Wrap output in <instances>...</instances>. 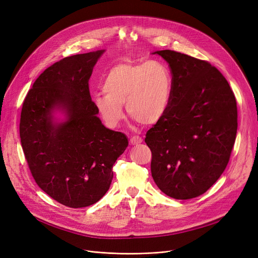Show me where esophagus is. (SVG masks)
I'll return each instance as SVG.
<instances>
[{
  "label": "esophagus",
  "mask_w": 258,
  "mask_h": 258,
  "mask_svg": "<svg viewBox=\"0 0 258 258\" xmlns=\"http://www.w3.org/2000/svg\"><path fill=\"white\" fill-rule=\"evenodd\" d=\"M142 142H143V139L140 138V137H138V136H134V137H132V138L130 139V143H131L132 145H138V144H140V143H142Z\"/></svg>",
  "instance_id": "esophagus-1"
}]
</instances>
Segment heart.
Instances as JSON below:
<instances>
[{
  "mask_svg": "<svg viewBox=\"0 0 258 258\" xmlns=\"http://www.w3.org/2000/svg\"><path fill=\"white\" fill-rule=\"evenodd\" d=\"M102 91L94 96V106L104 123L116 127L127 113L143 124H155L165 115L170 103L172 76L159 60L120 62L107 71Z\"/></svg>",
  "mask_w": 258,
  "mask_h": 258,
  "instance_id": "b5f03b06",
  "label": "heart"
}]
</instances>
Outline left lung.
I'll use <instances>...</instances> for the list:
<instances>
[{"mask_svg":"<svg viewBox=\"0 0 258 258\" xmlns=\"http://www.w3.org/2000/svg\"><path fill=\"white\" fill-rule=\"evenodd\" d=\"M153 54L167 61L172 75L167 111L146 133L153 179L170 198H197L228 164L237 131L236 100L209 62L171 50Z\"/></svg>","mask_w":258,"mask_h":258,"instance_id":"obj_1","label":"left lung"}]
</instances>
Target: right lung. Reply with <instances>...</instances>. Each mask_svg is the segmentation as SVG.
<instances>
[{
	"instance_id": "add662e5",
	"label": "right lung",
	"mask_w": 258,
	"mask_h": 258,
	"mask_svg": "<svg viewBox=\"0 0 258 258\" xmlns=\"http://www.w3.org/2000/svg\"><path fill=\"white\" fill-rule=\"evenodd\" d=\"M105 50L66 57L34 81L23 103L20 137L36 184L71 208L98 202L127 137L106 128L92 101L89 79Z\"/></svg>"
}]
</instances>
